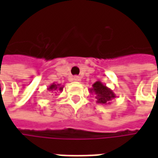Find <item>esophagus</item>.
<instances>
[{"instance_id":"obj_1","label":"esophagus","mask_w":158,"mask_h":158,"mask_svg":"<svg viewBox=\"0 0 158 158\" xmlns=\"http://www.w3.org/2000/svg\"><path fill=\"white\" fill-rule=\"evenodd\" d=\"M73 81L74 82H80L81 81V77L78 76H75L73 77Z\"/></svg>"}]
</instances>
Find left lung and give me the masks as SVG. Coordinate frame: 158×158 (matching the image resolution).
Masks as SVG:
<instances>
[{"mask_svg": "<svg viewBox=\"0 0 158 158\" xmlns=\"http://www.w3.org/2000/svg\"><path fill=\"white\" fill-rule=\"evenodd\" d=\"M89 92L95 95L97 103L101 105H109L111 104V101L116 98V95L112 89L104 85L100 81L93 83L92 88L89 89Z\"/></svg>", "mask_w": 158, "mask_h": 158, "instance_id": "left-lung-1", "label": "left lung"}]
</instances>
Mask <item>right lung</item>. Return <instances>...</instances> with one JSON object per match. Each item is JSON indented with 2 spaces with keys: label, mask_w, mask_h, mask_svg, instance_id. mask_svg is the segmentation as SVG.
Here are the masks:
<instances>
[{
  "label": "right lung",
  "mask_w": 158,
  "mask_h": 158,
  "mask_svg": "<svg viewBox=\"0 0 158 158\" xmlns=\"http://www.w3.org/2000/svg\"><path fill=\"white\" fill-rule=\"evenodd\" d=\"M63 87L64 86H62V85H60V84H59V83H52L48 88H47V89L49 90V91H56V90H60V91H62V89H63Z\"/></svg>",
  "instance_id": "obj_1"
}]
</instances>
